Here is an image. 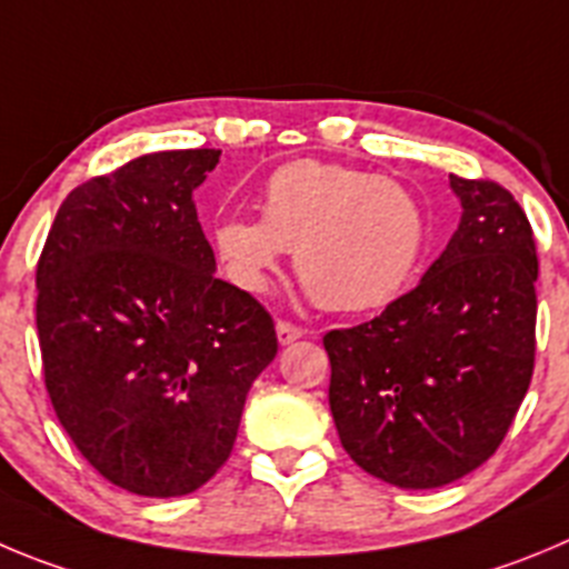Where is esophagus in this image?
<instances>
[{
    "label": "esophagus",
    "mask_w": 569,
    "mask_h": 569,
    "mask_svg": "<svg viewBox=\"0 0 569 569\" xmlns=\"http://www.w3.org/2000/svg\"><path fill=\"white\" fill-rule=\"evenodd\" d=\"M274 331H278V342H280V345L295 342V339H300L302 333H306L300 326H295V322H286V320H278V326H274Z\"/></svg>",
    "instance_id": "obj_1"
}]
</instances>
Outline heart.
<instances>
[{
	"mask_svg": "<svg viewBox=\"0 0 569 569\" xmlns=\"http://www.w3.org/2000/svg\"><path fill=\"white\" fill-rule=\"evenodd\" d=\"M227 278L249 295L272 283L286 249L311 295L331 311H373L396 300L421 267L427 216L396 179L297 159L260 188V221L230 216L212 230Z\"/></svg>",
	"mask_w": 569,
	"mask_h": 569,
	"instance_id": "obj_1",
	"label": "heart"
}]
</instances>
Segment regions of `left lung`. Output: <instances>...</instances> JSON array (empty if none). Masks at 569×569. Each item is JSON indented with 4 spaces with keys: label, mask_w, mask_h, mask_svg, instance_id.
<instances>
[{
    "label": "left lung",
    "mask_w": 569,
    "mask_h": 569,
    "mask_svg": "<svg viewBox=\"0 0 569 569\" xmlns=\"http://www.w3.org/2000/svg\"><path fill=\"white\" fill-rule=\"evenodd\" d=\"M458 232L379 317L322 337L331 416L353 463L398 488H440L486 463L536 359V241L491 179L449 177Z\"/></svg>",
    "instance_id": "1"
}]
</instances>
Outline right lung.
Wrapping results in <instances>:
<instances>
[{
  "instance_id": "obj_1",
  "label": "right lung",
  "mask_w": 569,
  "mask_h": 569,
  "mask_svg": "<svg viewBox=\"0 0 569 569\" xmlns=\"http://www.w3.org/2000/svg\"><path fill=\"white\" fill-rule=\"evenodd\" d=\"M221 151H159L78 184L36 267L52 410L98 475L182 497L227 463L278 353L269 311L216 278L193 190Z\"/></svg>"
}]
</instances>
